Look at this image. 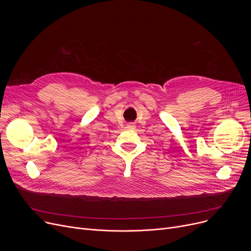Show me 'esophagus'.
Instances as JSON below:
<instances>
[{
  "mask_svg": "<svg viewBox=\"0 0 251 251\" xmlns=\"http://www.w3.org/2000/svg\"><path fill=\"white\" fill-rule=\"evenodd\" d=\"M127 128H128V129H134V128H135V125H134V123H129V124L127 125Z\"/></svg>",
  "mask_w": 251,
  "mask_h": 251,
  "instance_id": "obj_1",
  "label": "esophagus"
}]
</instances>
